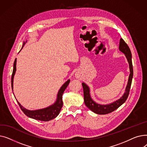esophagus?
<instances>
[{
  "label": "esophagus",
  "mask_w": 147,
  "mask_h": 147,
  "mask_svg": "<svg viewBox=\"0 0 147 147\" xmlns=\"http://www.w3.org/2000/svg\"><path fill=\"white\" fill-rule=\"evenodd\" d=\"M76 76H77V77H78V74H76Z\"/></svg>",
  "instance_id": "34e87169"
}]
</instances>
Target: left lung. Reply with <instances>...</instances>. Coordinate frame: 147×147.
<instances>
[{"instance_id": "8db88e82", "label": "left lung", "mask_w": 147, "mask_h": 147, "mask_svg": "<svg viewBox=\"0 0 147 147\" xmlns=\"http://www.w3.org/2000/svg\"><path fill=\"white\" fill-rule=\"evenodd\" d=\"M119 50L125 54L127 61L129 64L130 74L128 79V82L126 88L125 92L119 99L117 100L113 103L107 105H101L96 103L90 97V89L84 83H82V86L83 88V95H84V101L86 107L91 111L98 114H107L110 113L121 106L123 103L126 101V99L129 96V91L132 84V78H133V65L132 62V53L126 43L123 40L122 38L120 40L119 44Z\"/></svg>"}]
</instances>
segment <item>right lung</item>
Wrapping results in <instances>:
<instances>
[{
    "instance_id": "1",
    "label": "right lung",
    "mask_w": 147,
    "mask_h": 147,
    "mask_svg": "<svg viewBox=\"0 0 147 147\" xmlns=\"http://www.w3.org/2000/svg\"><path fill=\"white\" fill-rule=\"evenodd\" d=\"M24 45V43L22 45V47L21 49H22L23 46ZM21 49L20 51H21ZM16 65H17V58L15 59L14 63H13V71L11 77V86L12 89L13 90V78L14 75L15 74V71H16ZM70 82L69 80H68L63 86H61L60 89L58 91V93L57 95V98L56 101L53 104L50 105L48 107L45 108L43 109L40 110H28L25 109L24 107H23L17 101V102L21 108V110L23 111L27 117H30L32 119L37 120H40L43 121H48L51 120H52L55 119L58 116V115L59 114V112L62 109V107H63V94L64 93V90L68 86V84Z\"/></svg>"
}]
</instances>
